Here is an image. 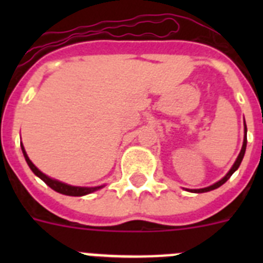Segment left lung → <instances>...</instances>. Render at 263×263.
Wrapping results in <instances>:
<instances>
[{
	"instance_id": "obj_1",
	"label": "left lung",
	"mask_w": 263,
	"mask_h": 263,
	"mask_svg": "<svg viewBox=\"0 0 263 263\" xmlns=\"http://www.w3.org/2000/svg\"><path fill=\"white\" fill-rule=\"evenodd\" d=\"M246 142H248V139H246V124H245V137H243V143H242V148H241L240 154H238V157H237L236 162H234V164L232 166V168L229 170V173L227 174V175L224 176V178L221 179V180H218L217 183H215V184L210 185V187H205V188H200V190H191V192H196V194H203V192H208V191H212V190H216V188H218L220 185L224 184L225 182H227L228 179L231 178L232 175H233V173L236 171L238 167H240L241 162H242V158L243 155H245V150H246Z\"/></svg>"
}]
</instances>
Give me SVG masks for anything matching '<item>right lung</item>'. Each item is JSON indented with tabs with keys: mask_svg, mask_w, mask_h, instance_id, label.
Wrapping results in <instances>:
<instances>
[{
	"mask_svg": "<svg viewBox=\"0 0 263 263\" xmlns=\"http://www.w3.org/2000/svg\"><path fill=\"white\" fill-rule=\"evenodd\" d=\"M21 147H22L23 157H25V159H26L27 164H29V167L31 168L32 173L35 174L38 178H41L42 180H43V182L48 185V187L52 188L53 191H57V192H59V194H63V195H68V196H84V195L92 194V192L97 191V190H100V188H103V185H100V187H75V185L66 184V183H62V182H59V180H55V179H52V178H48V176L45 175V174L42 173V171H39V170L34 166V163H32L31 160L29 159V157H27V154H26V152H25V147H23L22 143H21Z\"/></svg>",
	"mask_w": 263,
	"mask_h": 263,
	"instance_id": "add662e5",
	"label": "right lung"
}]
</instances>
